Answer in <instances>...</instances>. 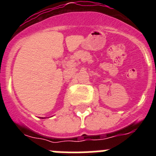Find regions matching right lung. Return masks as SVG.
Here are the masks:
<instances>
[{
	"label": "right lung",
	"mask_w": 156,
	"mask_h": 156,
	"mask_svg": "<svg viewBox=\"0 0 156 156\" xmlns=\"http://www.w3.org/2000/svg\"><path fill=\"white\" fill-rule=\"evenodd\" d=\"M42 119H44V118H42Z\"/></svg>",
	"instance_id": "right-lung-1"
}]
</instances>
